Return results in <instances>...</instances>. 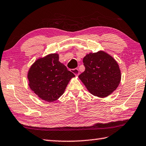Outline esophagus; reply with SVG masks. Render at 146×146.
I'll list each match as a JSON object with an SVG mask.
<instances>
[{
  "label": "esophagus",
  "mask_w": 146,
  "mask_h": 146,
  "mask_svg": "<svg viewBox=\"0 0 146 146\" xmlns=\"http://www.w3.org/2000/svg\"><path fill=\"white\" fill-rule=\"evenodd\" d=\"M71 72L73 73L74 74H75V75L76 76H78V75H79V74H80L79 70H78V69H77V68H75V69H73V70H71Z\"/></svg>",
  "instance_id": "34e87169"
}]
</instances>
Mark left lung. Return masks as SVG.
<instances>
[{
    "instance_id": "left-lung-1",
    "label": "left lung",
    "mask_w": 146,
    "mask_h": 146,
    "mask_svg": "<svg viewBox=\"0 0 146 146\" xmlns=\"http://www.w3.org/2000/svg\"><path fill=\"white\" fill-rule=\"evenodd\" d=\"M85 70L78 76L92 95L106 98L116 89L121 81L118 64L104 51L87 54L83 59Z\"/></svg>"
}]
</instances>
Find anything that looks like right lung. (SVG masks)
Segmentation results:
<instances>
[{
	"instance_id": "add662e5",
	"label": "right lung",
	"mask_w": 146,
	"mask_h": 146,
	"mask_svg": "<svg viewBox=\"0 0 146 146\" xmlns=\"http://www.w3.org/2000/svg\"><path fill=\"white\" fill-rule=\"evenodd\" d=\"M74 76L59 61L58 54H50L38 59L31 65L28 73V85L38 98L47 102H54L63 94Z\"/></svg>"
}]
</instances>
